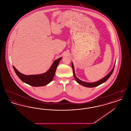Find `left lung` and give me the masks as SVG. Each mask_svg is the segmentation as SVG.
Instances as JSON below:
<instances>
[{"mask_svg":"<svg viewBox=\"0 0 131 131\" xmlns=\"http://www.w3.org/2000/svg\"><path fill=\"white\" fill-rule=\"evenodd\" d=\"M114 66H115V65H114V67L112 69V70L111 71V72L107 75H106L105 77H104L103 79H101L100 81H96V82H92V83H88V82H84V81H81L80 80H79L75 75V70H74V66H73V63H72V69H73V74H74V78H75V81H77V82L81 84V85H83L84 86H85V87H96V86H97L98 85H99L100 84H101L102 83L105 82V81H106L109 78L111 77V75H112V74L113 73V71L114 70Z\"/></svg>","mask_w":131,"mask_h":131,"instance_id":"left-lung-1","label":"left lung"}]
</instances>
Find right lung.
<instances>
[{"label":"right lung","mask_w":131,"mask_h":131,"mask_svg":"<svg viewBox=\"0 0 131 131\" xmlns=\"http://www.w3.org/2000/svg\"><path fill=\"white\" fill-rule=\"evenodd\" d=\"M61 58L62 57H60L56 59L53 62L51 67L47 72L40 75H24L19 73L14 66H13L16 74L21 81L32 86H42L49 84L53 80L57 67Z\"/></svg>","instance_id":"obj_1"}]
</instances>
